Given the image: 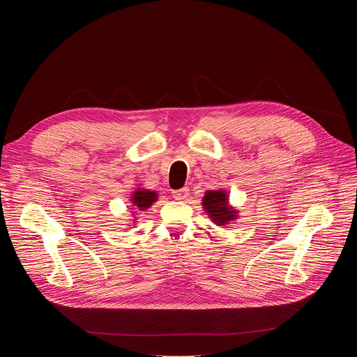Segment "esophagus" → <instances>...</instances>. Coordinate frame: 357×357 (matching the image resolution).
<instances>
[{
    "instance_id": "1",
    "label": "esophagus",
    "mask_w": 357,
    "mask_h": 357,
    "mask_svg": "<svg viewBox=\"0 0 357 357\" xmlns=\"http://www.w3.org/2000/svg\"><path fill=\"white\" fill-rule=\"evenodd\" d=\"M189 195V188L185 186L182 189H178V190H172V196L176 199V200H183L186 199Z\"/></svg>"
}]
</instances>
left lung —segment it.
<instances>
[{"instance_id": "8db88e82", "label": "left lung", "mask_w": 357, "mask_h": 357, "mask_svg": "<svg viewBox=\"0 0 357 357\" xmlns=\"http://www.w3.org/2000/svg\"><path fill=\"white\" fill-rule=\"evenodd\" d=\"M227 200L229 199L225 190H209L203 197V208L218 226H225L237 216V212L227 205Z\"/></svg>"}]
</instances>
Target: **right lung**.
<instances>
[{"label": "right lung", "mask_w": 357, "mask_h": 357, "mask_svg": "<svg viewBox=\"0 0 357 357\" xmlns=\"http://www.w3.org/2000/svg\"><path fill=\"white\" fill-rule=\"evenodd\" d=\"M157 197H158L157 192L146 190V189H138V190L134 192V195L131 197V202H132L134 209L145 211L152 205V203L157 200Z\"/></svg>", "instance_id": "1"}]
</instances>
